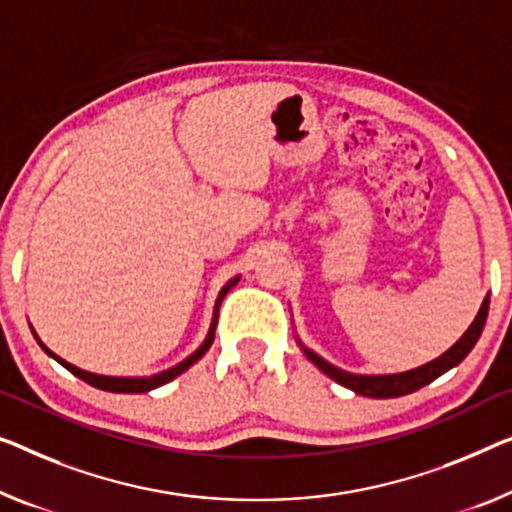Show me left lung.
<instances>
[{
    "label": "left lung",
    "instance_id": "left-lung-1",
    "mask_svg": "<svg viewBox=\"0 0 512 512\" xmlns=\"http://www.w3.org/2000/svg\"><path fill=\"white\" fill-rule=\"evenodd\" d=\"M487 310H490V294H487L483 303H480V310H478L474 322H471L469 329L464 331L462 338L457 340L451 349H446V352L439 358H434V361L421 365V368L398 372V375H354V372L340 370V368H335L333 363L324 361L322 356L305 347L299 338H296V342H299V347L303 349V354L308 356L310 363H315L317 368L324 372V375H329L333 381H338L340 386L349 388V391L365 395V398H400V395H409V393L418 391V388L427 386L430 381L441 377L444 372L455 368L457 363H462L464 358H467V354L474 349V345L478 342L480 333H483V329H485Z\"/></svg>",
    "mask_w": 512,
    "mask_h": 512
}]
</instances>
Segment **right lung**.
<instances>
[{
  "label": "right lung",
  "mask_w": 512,
  "mask_h": 512,
  "mask_svg": "<svg viewBox=\"0 0 512 512\" xmlns=\"http://www.w3.org/2000/svg\"><path fill=\"white\" fill-rule=\"evenodd\" d=\"M239 280H241V276H234L232 280H227V282H225V287L220 289V292H218L216 305H213V319H211L209 333H207V338H204L202 345L197 347L195 352L190 354L188 358H183L181 363L174 365V368L158 372V375H151V377H108V375H96V372H87V370H82V368H75V365H71L68 361H64V358H59L55 352H50V349L45 347L43 342L38 340V335L34 333V335H36V342L45 349V354L52 356V358H55L57 363L64 365V368H66L68 372H73L75 377H80L82 381H87V384H91L94 388H101V391H110V393H147V391H154V388L167 384V381L177 379V377L181 375V372H186V370L190 368V365L200 361V358L209 352L211 342H213V338H216V324H218V310H220V303H223L225 294L230 292V289H232Z\"/></svg>",
  "instance_id": "right-lung-1"
}]
</instances>
